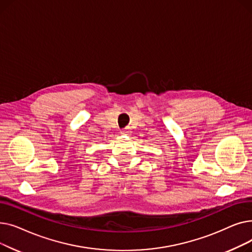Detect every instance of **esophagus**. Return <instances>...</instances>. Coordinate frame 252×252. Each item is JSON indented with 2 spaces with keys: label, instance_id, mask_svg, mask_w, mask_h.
I'll use <instances>...</instances> for the list:
<instances>
[{
  "label": "esophagus",
  "instance_id": "obj_1",
  "mask_svg": "<svg viewBox=\"0 0 252 252\" xmlns=\"http://www.w3.org/2000/svg\"><path fill=\"white\" fill-rule=\"evenodd\" d=\"M130 133H131L130 128H128V127H126V128H124V129L121 130V134H122V135H129Z\"/></svg>",
  "mask_w": 252,
  "mask_h": 252
}]
</instances>
